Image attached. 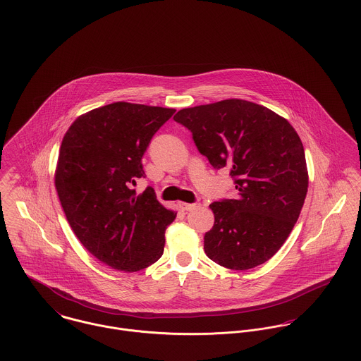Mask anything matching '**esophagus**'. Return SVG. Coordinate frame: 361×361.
I'll return each instance as SVG.
<instances>
[{"label":"esophagus","mask_w":361,"mask_h":361,"mask_svg":"<svg viewBox=\"0 0 361 361\" xmlns=\"http://www.w3.org/2000/svg\"><path fill=\"white\" fill-rule=\"evenodd\" d=\"M199 204H190V203H179V208L180 209H183V211H192V209H195V208H197Z\"/></svg>","instance_id":"esophagus-1"}]
</instances>
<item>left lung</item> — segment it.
I'll return each mask as SVG.
<instances>
[{
    "instance_id": "obj_1",
    "label": "left lung",
    "mask_w": 361,
    "mask_h": 361,
    "mask_svg": "<svg viewBox=\"0 0 361 361\" xmlns=\"http://www.w3.org/2000/svg\"><path fill=\"white\" fill-rule=\"evenodd\" d=\"M199 152L215 169L231 168L236 199L214 202L204 252L245 271L264 264L292 232L309 188L303 143L293 126L267 106L229 99L178 111Z\"/></svg>"
}]
</instances>
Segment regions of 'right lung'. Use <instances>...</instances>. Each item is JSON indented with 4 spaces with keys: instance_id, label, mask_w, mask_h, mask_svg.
<instances>
[{
    "instance_id": "obj_1",
    "label": "right lung",
    "mask_w": 361,
    "mask_h": 361,
    "mask_svg": "<svg viewBox=\"0 0 361 361\" xmlns=\"http://www.w3.org/2000/svg\"><path fill=\"white\" fill-rule=\"evenodd\" d=\"M173 108L108 104L80 115L65 133L55 168V189L80 243L105 265L136 272L164 253L165 229L176 218L147 188L142 157Z\"/></svg>"
}]
</instances>
